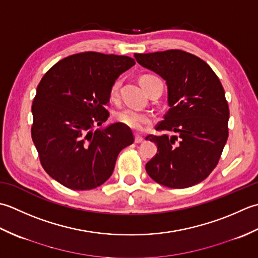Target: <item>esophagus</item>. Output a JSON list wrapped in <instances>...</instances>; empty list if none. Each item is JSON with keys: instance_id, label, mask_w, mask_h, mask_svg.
Instances as JSON below:
<instances>
[{"instance_id": "obj_1", "label": "esophagus", "mask_w": 258, "mask_h": 258, "mask_svg": "<svg viewBox=\"0 0 258 258\" xmlns=\"http://www.w3.org/2000/svg\"><path fill=\"white\" fill-rule=\"evenodd\" d=\"M144 141V137L143 136H140V135H138V134H136L135 135V143L136 144H141Z\"/></svg>"}]
</instances>
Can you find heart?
Masks as SVG:
<instances>
[{"label":"heart","mask_w":258,"mask_h":258,"mask_svg":"<svg viewBox=\"0 0 258 258\" xmlns=\"http://www.w3.org/2000/svg\"><path fill=\"white\" fill-rule=\"evenodd\" d=\"M155 78L156 77H154V76H143L139 79L141 87L146 86L147 82H148L149 80H152V79H155ZM119 86H120V81L117 80L113 82L111 89H110V97H111L112 99L117 97ZM114 118L118 122L124 124L125 127L137 130V131L143 130L145 128V125H148L151 123V118L149 117V115L137 112V111H135V110H131V109L120 110V111H118L114 114Z\"/></svg>","instance_id":"heart-1"}]
</instances>
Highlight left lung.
Instances as JSON below:
<instances>
[{
  "mask_svg": "<svg viewBox=\"0 0 258 258\" xmlns=\"http://www.w3.org/2000/svg\"><path fill=\"white\" fill-rule=\"evenodd\" d=\"M135 57L166 80L170 109L156 130L176 134L146 137L158 147L146 170L169 188L197 185L217 166L228 138L229 109L222 83L206 62L185 51L136 53Z\"/></svg>",
  "mask_w": 258,
  "mask_h": 258,
  "instance_id": "left-lung-1",
  "label": "left lung"
}]
</instances>
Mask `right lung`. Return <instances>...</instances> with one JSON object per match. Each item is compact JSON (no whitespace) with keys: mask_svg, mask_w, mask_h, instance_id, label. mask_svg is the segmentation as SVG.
<instances>
[{"mask_svg":"<svg viewBox=\"0 0 258 258\" xmlns=\"http://www.w3.org/2000/svg\"><path fill=\"white\" fill-rule=\"evenodd\" d=\"M130 56L81 52L60 60L41 79L31 135L41 165L57 182L89 190L112 175L119 152L134 144L130 128L107 121L110 89L135 66Z\"/></svg>","mask_w":258,"mask_h":258,"instance_id":"right-lung-1","label":"right lung"}]
</instances>
